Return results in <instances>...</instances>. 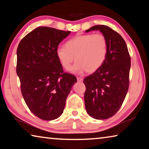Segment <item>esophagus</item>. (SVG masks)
I'll return each instance as SVG.
<instances>
[{
	"label": "esophagus",
	"instance_id": "obj_1",
	"mask_svg": "<svg viewBox=\"0 0 149 149\" xmlns=\"http://www.w3.org/2000/svg\"><path fill=\"white\" fill-rule=\"evenodd\" d=\"M77 81L78 82H82L83 80H84V79L81 77H77Z\"/></svg>",
	"mask_w": 149,
	"mask_h": 149
}]
</instances>
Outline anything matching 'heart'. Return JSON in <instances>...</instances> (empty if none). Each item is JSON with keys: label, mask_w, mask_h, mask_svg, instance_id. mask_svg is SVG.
<instances>
[{"label": "heart", "mask_w": 149, "mask_h": 149, "mask_svg": "<svg viewBox=\"0 0 149 149\" xmlns=\"http://www.w3.org/2000/svg\"><path fill=\"white\" fill-rule=\"evenodd\" d=\"M108 53V41L100 33L75 36L68 40L65 47H58L56 56L65 70H69L75 59L76 64L72 68L74 73L97 71L105 62Z\"/></svg>", "instance_id": "1"}]
</instances>
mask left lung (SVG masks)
Returning <instances> with one entry per match:
<instances>
[{"instance_id": "8db88e82", "label": "left lung", "mask_w": 149, "mask_h": 149, "mask_svg": "<svg viewBox=\"0 0 149 149\" xmlns=\"http://www.w3.org/2000/svg\"><path fill=\"white\" fill-rule=\"evenodd\" d=\"M99 30L108 41V53L104 64L86 77L84 95L88 114L95 119H108L116 113L127 94L130 83L131 58L124 39L110 27L98 25L86 32Z\"/></svg>"}]
</instances>
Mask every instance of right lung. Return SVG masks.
<instances>
[{"instance_id":"add662e5","label":"right lung","mask_w":149,"mask_h":149,"mask_svg":"<svg viewBox=\"0 0 149 149\" xmlns=\"http://www.w3.org/2000/svg\"><path fill=\"white\" fill-rule=\"evenodd\" d=\"M70 31L39 27L26 35L17 49L16 73L31 112L43 120L59 118L77 79L64 73L56 50Z\"/></svg>"}]
</instances>
